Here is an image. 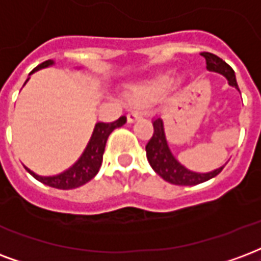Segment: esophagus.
I'll return each instance as SVG.
<instances>
[{"instance_id":"esophagus-1","label":"esophagus","mask_w":261,"mask_h":261,"mask_svg":"<svg viewBox=\"0 0 261 261\" xmlns=\"http://www.w3.org/2000/svg\"><path fill=\"white\" fill-rule=\"evenodd\" d=\"M141 119H142V115L138 113V112H131V113L127 115V121H128V123H134V121L141 120Z\"/></svg>"}]
</instances>
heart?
<instances>
[{
    "instance_id": "1",
    "label": "heart",
    "mask_w": 261,
    "mask_h": 261,
    "mask_svg": "<svg viewBox=\"0 0 261 261\" xmlns=\"http://www.w3.org/2000/svg\"><path fill=\"white\" fill-rule=\"evenodd\" d=\"M171 86V73L165 71L156 76L125 86V101L134 106H149L160 101Z\"/></svg>"
}]
</instances>
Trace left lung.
Returning <instances> with one entry per match:
<instances>
[{
  "label": "left lung",
  "mask_w": 261,
  "mask_h": 261,
  "mask_svg": "<svg viewBox=\"0 0 261 261\" xmlns=\"http://www.w3.org/2000/svg\"><path fill=\"white\" fill-rule=\"evenodd\" d=\"M202 55L206 59L207 70L224 76L228 80L229 86L235 87L239 91L238 83L235 79V71L228 63H225L221 58L214 54H210V52H203ZM152 123H153V136L145 146L146 158H148L150 167L167 182H171L174 185H198L204 181H209L210 178H213L219 173H221L224 166L213 170V171H207V173H198V171L187 169L175 159L173 152L170 150L167 140H166L162 117H155Z\"/></svg>",
  "instance_id": "8db88e82"
}]
</instances>
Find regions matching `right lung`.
Returning <instances> with one entry per match:
<instances>
[{
  "label": "right lung",
  "instance_id": "1",
  "mask_svg": "<svg viewBox=\"0 0 261 261\" xmlns=\"http://www.w3.org/2000/svg\"><path fill=\"white\" fill-rule=\"evenodd\" d=\"M54 65V61H45L42 62L41 65H38L36 69H33L30 71V74H33L34 71L44 69V67H49ZM29 82V79L26 83ZM24 83V84H26ZM125 116H121L120 119H117L113 123H96L92 131V136L87 144L86 149L82 153V156L79 158L76 163L70 166L69 169L62 171L61 174L57 175H38L34 171H32L28 167L24 169L28 170L29 173L38 179L40 182L45 185H49L52 188H58V190H73V188H79L86 182H88L90 179H92L96 175V173L99 171V167L102 165V158H103V152H105V145L108 137L111 136V133L117 127H121L125 124Z\"/></svg>",
  "mask_w": 261,
  "mask_h": 261
}]
</instances>
